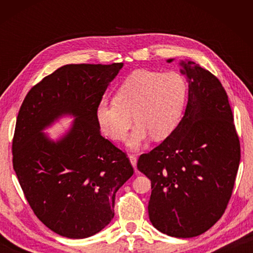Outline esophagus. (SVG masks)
<instances>
[{
    "label": "esophagus",
    "mask_w": 253,
    "mask_h": 253,
    "mask_svg": "<svg viewBox=\"0 0 253 253\" xmlns=\"http://www.w3.org/2000/svg\"><path fill=\"white\" fill-rule=\"evenodd\" d=\"M129 161L131 163L132 168L136 169V164H137V157L135 155H129Z\"/></svg>",
    "instance_id": "esophagus-1"
}]
</instances>
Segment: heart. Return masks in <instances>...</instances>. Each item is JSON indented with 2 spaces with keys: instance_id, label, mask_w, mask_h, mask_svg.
<instances>
[{
  "instance_id": "heart-1",
  "label": "heart",
  "mask_w": 253,
  "mask_h": 253,
  "mask_svg": "<svg viewBox=\"0 0 253 253\" xmlns=\"http://www.w3.org/2000/svg\"><path fill=\"white\" fill-rule=\"evenodd\" d=\"M186 83L177 72L137 70L123 81L114 101L97 105L98 127L110 139L121 142L137 123L128 139V146L138 149L148 136L163 139L177 127L186 99Z\"/></svg>"
}]
</instances>
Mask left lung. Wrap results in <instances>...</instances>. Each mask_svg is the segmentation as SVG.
<instances>
[{"label":"left lung","instance_id":"left-lung-1","mask_svg":"<svg viewBox=\"0 0 253 253\" xmlns=\"http://www.w3.org/2000/svg\"><path fill=\"white\" fill-rule=\"evenodd\" d=\"M179 65L188 81L185 113L164 142L139 156L137 169L152 183V224L170 237L193 238L224 213L241 149L220 80L193 61Z\"/></svg>","mask_w":253,"mask_h":253}]
</instances>
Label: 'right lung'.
Returning a JSON list of instances; mask_svg holds the SVG:
<instances>
[{"mask_svg":"<svg viewBox=\"0 0 253 253\" xmlns=\"http://www.w3.org/2000/svg\"><path fill=\"white\" fill-rule=\"evenodd\" d=\"M124 63L66 65L25 96L12 143L13 169L42 223L70 239L91 237L115 215V195L134 169L100 135L96 108ZM65 114L75 117L57 142L42 132Z\"/></svg>","mask_w":253,"mask_h":253,"instance_id":"add662e5","label":"right lung"}]
</instances>
